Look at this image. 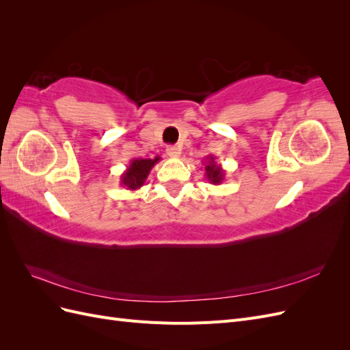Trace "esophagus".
<instances>
[{
    "label": "esophagus",
    "mask_w": 350,
    "mask_h": 350,
    "mask_svg": "<svg viewBox=\"0 0 350 350\" xmlns=\"http://www.w3.org/2000/svg\"><path fill=\"white\" fill-rule=\"evenodd\" d=\"M166 154L169 157H172V159L179 157V154H181V149H179L178 146H167L166 147Z\"/></svg>",
    "instance_id": "1"
}]
</instances>
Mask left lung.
Returning <instances> with one entry per match:
<instances>
[{
  "mask_svg": "<svg viewBox=\"0 0 350 350\" xmlns=\"http://www.w3.org/2000/svg\"><path fill=\"white\" fill-rule=\"evenodd\" d=\"M225 171L221 165L216 162V156L208 154L204 162V175L207 181H210L213 185H219L225 181Z\"/></svg>",
  "mask_w": 350,
  "mask_h": 350,
  "instance_id": "left-lung-1",
  "label": "left lung"
}]
</instances>
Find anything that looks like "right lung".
I'll return each instance as SVG.
<instances>
[{"mask_svg":"<svg viewBox=\"0 0 350 350\" xmlns=\"http://www.w3.org/2000/svg\"><path fill=\"white\" fill-rule=\"evenodd\" d=\"M161 161V156H156L154 159H131L129 167L125 169L121 175V185H124L130 191H135L146 183L147 176H149L152 167Z\"/></svg>","mask_w":350,"mask_h":350,"instance_id":"1","label":"right lung"}]
</instances>
